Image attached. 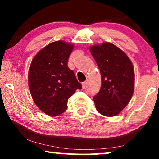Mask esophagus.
I'll list each match as a JSON object with an SVG mask.
<instances>
[{"label":"esophagus","mask_w":159,"mask_h":159,"mask_svg":"<svg viewBox=\"0 0 159 159\" xmlns=\"http://www.w3.org/2000/svg\"><path fill=\"white\" fill-rule=\"evenodd\" d=\"M88 80H85V81L82 82V88H85L87 86H88Z\"/></svg>","instance_id":"obj_1"}]
</instances>
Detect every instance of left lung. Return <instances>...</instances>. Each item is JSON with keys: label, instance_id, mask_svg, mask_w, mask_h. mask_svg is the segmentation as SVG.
<instances>
[{"label": "left lung", "instance_id": "obj_1", "mask_svg": "<svg viewBox=\"0 0 159 159\" xmlns=\"http://www.w3.org/2000/svg\"><path fill=\"white\" fill-rule=\"evenodd\" d=\"M90 53L101 75V89L93 97L95 107L103 116H116L133 95V66L126 53L112 43L95 45L90 48Z\"/></svg>", "mask_w": 159, "mask_h": 159}]
</instances>
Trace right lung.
I'll return each instance as SVG.
<instances>
[{"instance_id":"1","label":"right lung","mask_w":159,"mask_h":159,"mask_svg":"<svg viewBox=\"0 0 159 159\" xmlns=\"http://www.w3.org/2000/svg\"><path fill=\"white\" fill-rule=\"evenodd\" d=\"M73 45L62 40L50 43L32 61L28 81L32 99L47 115L56 116L67 108V102L82 84L67 66Z\"/></svg>"}]
</instances>
